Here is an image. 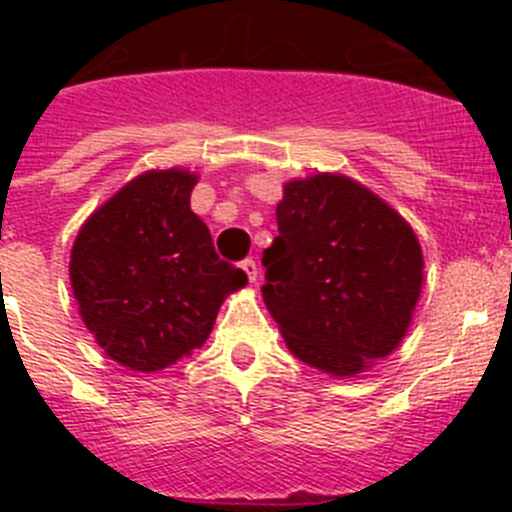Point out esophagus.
Masks as SVG:
<instances>
[{
	"label": "esophagus",
	"instance_id": "obj_1",
	"mask_svg": "<svg viewBox=\"0 0 512 512\" xmlns=\"http://www.w3.org/2000/svg\"><path fill=\"white\" fill-rule=\"evenodd\" d=\"M241 269L246 271L248 282H256V279H259V266H256V261H253V259H243Z\"/></svg>",
	"mask_w": 512,
	"mask_h": 512
}]
</instances>
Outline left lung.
Returning a JSON list of instances; mask_svg holds the SVG:
<instances>
[{"label":"left lung","mask_w":512,"mask_h":512,"mask_svg":"<svg viewBox=\"0 0 512 512\" xmlns=\"http://www.w3.org/2000/svg\"><path fill=\"white\" fill-rule=\"evenodd\" d=\"M277 225L261 292L289 351L336 377L392 354L423 284L413 228L338 174L289 182Z\"/></svg>","instance_id":"1"}]
</instances>
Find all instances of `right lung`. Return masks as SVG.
I'll use <instances>...</instances> for the list:
<instances>
[{
    "label": "right lung",
    "mask_w": 512,
    "mask_h": 512,
    "mask_svg": "<svg viewBox=\"0 0 512 512\" xmlns=\"http://www.w3.org/2000/svg\"><path fill=\"white\" fill-rule=\"evenodd\" d=\"M197 176L148 171L104 202L76 235L71 287L84 325L117 364L158 372L200 348L246 271L215 253L189 207Z\"/></svg>",
    "instance_id": "right-lung-1"
}]
</instances>
